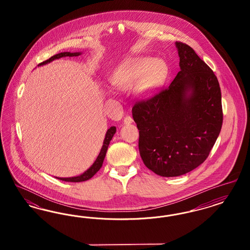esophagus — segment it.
I'll return each mask as SVG.
<instances>
[{
  "label": "esophagus",
  "instance_id": "1",
  "mask_svg": "<svg viewBox=\"0 0 250 250\" xmlns=\"http://www.w3.org/2000/svg\"><path fill=\"white\" fill-rule=\"evenodd\" d=\"M132 123H133V119L131 118L130 116L125 117V119H124V124L125 125H130Z\"/></svg>",
  "mask_w": 250,
  "mask_h": 250
}]
</instances>
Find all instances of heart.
Here are the masks:
<instances>
[{"label":"heart","instance_id":"heart-1","mask_svg":"<svg viewBox=\"0 0 250 250\" xmlns=\"http://www.w3.org/2000/svg\"><path fill=\"white\" fill-rule=\"evenodd\" d=\"M168 68L163 60L136 57L123 62L114 72L112 83L123 90L138 86L143 96L155 94L166 81Z\"/></svg>","mask_w":250,"mask_h":250}]
</instances>
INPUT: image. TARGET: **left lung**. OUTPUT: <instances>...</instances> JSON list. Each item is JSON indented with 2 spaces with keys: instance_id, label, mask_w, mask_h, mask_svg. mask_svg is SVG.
<instances>
[{
  "instance_id": "8db88e82",
  "label": "left lung",
  "mask_w": 250,
  "mask_h": 250,
  "mask_svg": "<svg viewBox=\"0 0 250 250\" xmlns=\"http://www.w3.org/2000/svg\"><path fill=\"white\" fill-rule=\"evenodd\" d=\"M175 45L181 70L172 83L132 107L143 163L163 177L186 174L202 164L223 122L216 76L188 45Z\"/></svg>"
}]
</instances>
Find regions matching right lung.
I'll return each mask as SVG.
<instances>
[{"instance_id": "obj_1", "label": "right lung", "mask_w": 250, "mask_h": 250, "mask_svg": "<svg viewBox=\"0 0 250 250\" xmlns=\"http://www.w3.org/2000/svg\"><path fill=\"white\" fill-rule=\"evenodd\" d=\"M81 54H82L81 52H61V53L53 55L52 57H50V58L47 60V61H45V62L39 63L38 66H39V65L46 64V63H48V62H52L53 60L59 59V58H62V57H67V56H68V57H74V56H79V55H81ZM115 132H116V127H115V126H111L110 128L107 129L106 136H105V140H104V142H103V146H102V148H101V150H100L99 155L96 157L94 164L90 167L82 175H79V176H76V177H69V178H60V177H56V178L62 180V181H64V182H73V183L83 182V181H87V180L92 178V177L95 175V173L100 169V167H102L104 158H105L106 153H107V147H108V145H109V143H110V141H111L113 135L115 134Z\"/></svg>"}]
</instances>
